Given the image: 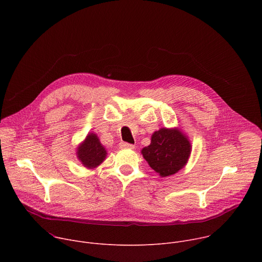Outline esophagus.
<instances>
[{
    "label": "esophagus",
    "mask_w": 262,
    "mask_h": 262,
    "mask_svg": "<svg viewBox=\"0 0 262 262\" xmlns=\"http://www.w3.org/2000/svg\"><path fill=\"white\" fill-rule=\"evenodd\" d=\"M119 146H120V148H128V149H134L135 148L134 144H129V143H126V142H121Z\"/></svg>",
    "instance_id": "1"
}]
</instances>
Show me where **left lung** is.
<instances>
[{"instance_id": "left-lung-1", "label": "left lung", "mask_w": 262, "mask_h": 262, "mask_svg": "<svg viewBox=\"0 0 262 262\" xmlns=\"http://www.w3.org/2000/svg\"><path fill=\"white\" fill-rule=\"evenodd\" d=\"M191 144L177 129L161 128L155 132L151 143L142 149V155L157 173L166 177L175 174L188 162Z\"/></svg>"}]
</instances>
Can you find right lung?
<instances>
[{
  "mask_svg": "<svg viewBox=\"0 0 262 262\" xmlns=\"http://www.w3.org/2000/svg\"><path fill=\"white\" fill-rule=\"evenodd\" d=\"M106 157V150L100 144L95 134H89L84 143L78 149V158L87 168H95Z\"/></svg>",
  "mask_w": 262,
  "mask_h": 262,
  "instance_id": "add662e5",
  "label": "right lung"
}]
</instances>
